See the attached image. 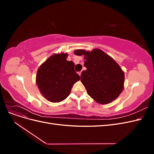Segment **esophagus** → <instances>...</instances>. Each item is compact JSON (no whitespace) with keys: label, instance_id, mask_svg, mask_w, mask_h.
<instances>
[{"label":"esophagus","instance_id":"34e87169","mask_svg":"<svg viewBox=\"0 0 154 154\" xmlns=\"http://www.w3.org/2000/svg\"><path fill=\"white\" fill-rule=\"evenodd\" d=\"M81 74H82V71H80V72H78V74H79V75H80V76H81Z\"/></svg>","mask_w":154,"mask_h":154}]
</instances>
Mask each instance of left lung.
<instances>
[{"instance_id":"left-lung-1","label":"left lung","mask_w":154,"mask_h":154,"mask_svg":"<svg viewBox=\"0 0 154 154\" xmlns=\"http://www.w3.org/2000/svg\"><path fill=\"white\" fill-rule=\"evenodd\" d=\"M74 54L84 55V66L81 82L87 94L100 104L115 100L123 89L125 74L114 60L103 51L95 49L91 52L76 50Z\"/></svg>"}]
</instances>
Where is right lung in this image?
<instances>
[{
  "label": "right lung",
  "mask_w": 154,
  "mask_h": 154,
  "mask_svg": "<svg viewBox=\"0 0 154 154\" xmlns=\"http://www.w3.org/2000/svg\"><path fill=\"white\" fill-rule=\"evenodd\" d=\"M67 53L54 54L38 68L36 82L45 98L51 102H60L70 94L72 85L80 76L74 63L66 60Z\"/></svg>",
  "instance_id": "add662e5"
}]
</instances>
